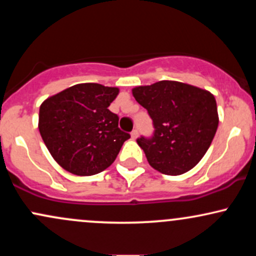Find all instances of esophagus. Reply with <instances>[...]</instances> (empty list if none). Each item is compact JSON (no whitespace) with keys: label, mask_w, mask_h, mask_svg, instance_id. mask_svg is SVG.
<instances>
[{"label":"esophagus","mask_w":256,"mask_h":256,"mask_svg":"<svg viewBox=\"0 0 256 256\" xmlns=\"http://www.w3.org/2000/svg\"><path fill=\"white\" fill-rule=\"evenodd\" d=\"M131 137H132V140H136V138L138 137V131L137 130H134L131 132Z\"/></svg>","instance_id":"34e87169"}]
</instances>
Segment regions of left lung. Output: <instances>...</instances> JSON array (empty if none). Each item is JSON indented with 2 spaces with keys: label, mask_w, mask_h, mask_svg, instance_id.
Wrapping results in <instances>:
<instances>
[{
  "label": "left lung",
  "mask_w": 256,
  "mask_h": 256,
  "mask_svg": "<svg viewBox=\"0 0 256 256\" xmlns=\"http://www.w3.org/2000/svg\"><path fill=\"white\" fill-rule=\"evenodd\" d=\"M132 95L154 124V136L137 140L149 165L167 176L183 174L198 165L219 124L213 94L180 82L161 80L134 88Z\"/></svg>",
  "instance_id": "obj_1"
}]
</instances>
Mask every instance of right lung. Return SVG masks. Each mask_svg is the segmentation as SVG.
<instances>
[{
  "mask_svg": "<svg viewBox=\"0 0 256 256\" xmlns=\"http://www.w3.org/2000/svg\"><path fill=\"white\" fill-rule=\"evenodd\" d=\"M118 94V88L76 84L40 104V134L64 170L76 176H92L114 162L130 138L118 128L119 116L108 110Z\"/></svg>",
  "mask_w": 256,
  "mask_h": 256,
  "instance_id": "right-lung-1",
  "label": "right lung"
}]
</instances>
